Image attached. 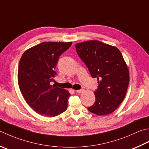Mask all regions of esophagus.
Wrapping results in <instances>:
<instances>
[{
    "label": "esophagus",
    "instance_id": "1",
    "mask_svg": "<svg viewBox=\"0 0 149 149\" xmlns=\"http://www.w3.org/2000/svg\"><path fill=\"white\" fill-rule=\"evenodd\" d=\"M75 92L77 93H79V94H80V93H82L84 92V90L83 89H81V90H75Z\"/></svg>",
    "mask_w": 149,
    "mask_h": 149
}]
</instances>
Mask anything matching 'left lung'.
<instances>
[{
	"label": "left lung",
	"instance_id": "left-lung-1",
	"mask_svg": "<svg viewBox=\"0 0 149 149\" xmlns=\"http://www.w3.org/2000/svg\"><path fill=\"white\" fill-rule=\"evenodd\" d=\"M75 48L92 77L98 81L95 101L88 110L98 116L114 112L124 100L130 79L121 52L116 46L97 40L77 43Z\"/></svg>",
	"mask_w": 149,
	"mask_h": 149
}]
</instances>
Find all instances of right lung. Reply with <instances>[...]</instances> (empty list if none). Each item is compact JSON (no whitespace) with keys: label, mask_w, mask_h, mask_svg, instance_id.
Masks as SVG:
<instances>
[{"label":"right lung","mask_w":149,"mask_h":149,"mask_svg":"<svg viewBox=\"0 0 149 149\" xmlns=\"http://www.w3.org/2000/svg\"><path fill=\"white\" fill-rule=\"evenodd\" d=\"M72 42H43L28 49L20 58L18 84L25 101L35 111L55 117L68 107V90L52 86L60 55Z\"/></svg>","instance_id":"add662e5"}]
</instances>
